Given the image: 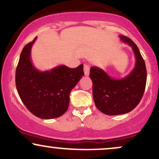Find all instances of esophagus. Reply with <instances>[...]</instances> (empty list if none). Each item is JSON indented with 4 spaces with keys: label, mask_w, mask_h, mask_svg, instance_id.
Returning <instances> with one entry per match:
<instances>
[{
    "label": "esophagus",
    "mask_w": 159,
    "mask_h": 159,
    "mask_svg": "<svg viewBox=\"0 0 159 159\" xmlns=\"http://www.w3.org/2000/svg\"><path fill=\"white\" fill-rule=\"evenodd\" d=\"M84 75L85 76H88L89 73H90V67H89L88 65L85 64L84 66Z\"/></svg>",
    "instance_id": "obj_1"
}]
</instances>
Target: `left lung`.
<instances>
[{"mask_svg": "<svg viewBox=\"0 0 159 159\" xmlns=\"http://www.w3.org/2000/svg\"><path fill=\"white\" fill-rule=\"evenodd\" d=\"M118 37L133 50L136 59L133 70L124 78H113L97 66L90 68L94 102L99 111L108 116L125 114L133 110L142 99L147 77L145 62L137 45L122 34Z\"/></svg>", "mask_w": 159, "mask_h": 159, "instance_id": "8db88e82", "label": "left lung"}]
</instances>
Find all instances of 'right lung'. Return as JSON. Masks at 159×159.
Segmentation results:
<instances>
[{"mask_svg": "<svg viewBox=\"0 0 159 159\" xmlns=\"http://www.w3.org/2000/svg\"><path fill=\"white\" fill-rule=\"evenodd\" d=\"M37 37L24 47L16 71V86L24 105L38 118H58L67 111L69 94L82 76L83 65L71 69L64 65L40 71L31 60Z\"/></svg>", "mask_w": 159, "mask_h": 159, "instance_id": "1", "label": "right lung"}]
</instances>
